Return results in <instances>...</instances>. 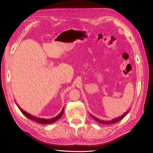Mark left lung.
<instances>
[{"instance_id":"obj_1","label":"left lung","mask_w":153,"mask_h":153,"mask_svg":"<svg viewBox=\"0 0 153 153\" xmlns=\"http://www.w3.org/2000/svg\"><path fill=\"white\" fill-rule=\"evenodd\" d=\"M128 112H129V111H128ZM128 112H125L123 115H121V116H119V117L115 118V119H112V120H110V121H103V120H100V119H99L98 118H97V117H94V115H92L91 114H90V115L92 117V119H94L96 121L100 123V124H114V123H117V122L119 121L120 120H121L123 117H124L126 116V115L128 114Z\"/></svg>"}]
</instances>
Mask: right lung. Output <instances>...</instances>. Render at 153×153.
I'll return each instance as SVG.
<instances>
[{"instance_id": "obj_1", "label": "right lung", "mask_w": 153, "mask_h": 153, "mask_svg": "<svg viewBox=\"0 0 153 153\" xmlns=\"http://www.w3.org/2000/svg\"><path fill=\"white\" fill-rule=\"evenodd\" d=\"M16 105L18 106V108H19V109L20 110L21 112H22L23 114H24L27 118H29V119L32 120V121H35L36 122L38 123H41V124H47L53 123H55L56 121H57L58 119H59L60 118H61V117H62V115L63 113H64V108H63V109L62 110L61 112V113H60L58 115H57L56 117H55L52 118V119H42V118H39V117H37L33 116V115H32L31 114L26 112L25 111H24V110H22L17 104H16Z\"/></svg>"}]
</instances>
